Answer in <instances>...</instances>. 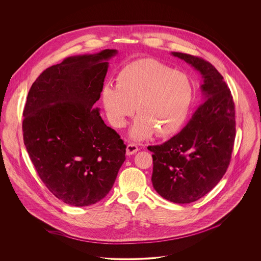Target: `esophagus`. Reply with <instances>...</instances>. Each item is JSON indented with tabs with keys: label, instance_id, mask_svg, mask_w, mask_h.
<instances>
[{
	"label": "esophagus",
	"instance_id": "esophagus-1",
	"mask_svg": "<svg viewBox=\"0 0 261 261\" xmlns=\"http://www.w3.org/2000/svg\"><path fill=\"white\" fill-rule=\"evenodd\" d=\"M138 150H139V147L135 144H129L126 146V154L128 155L136 153Z\"/></svg>",
	"mask_w": 261,
	"mask_h": 261
}]
</instances>
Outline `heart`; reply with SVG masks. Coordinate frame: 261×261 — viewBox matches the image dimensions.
I'll return each instance as SVG.
<instances>
[{
  "label": "heart",
  "mask_w": 261,
  "mask_h": 261,
  "mask_svg": "<svg viewBox=\"0 0 261 261\" xmlns=\"http://www.w3.org/2000/svg\"><path fill=\"white\" fill-rule=\"evenodd\" d=\"M115 82L103 86L101 102L117 128L126 124L136 105L138 116L129 130L133 140H146L154 132L159 137L174 135L186 121L194 88L185 73L156 59L143 58L124 65Z\"/></svg>",
  "instance_id": "obj_1"
}]
</instances>
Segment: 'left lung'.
I'll return each mask as SVG.
<instances>
[{"label": "left lung", "mask_w": 261, "mask_h": 261, "mask_svg": "<svg viewBox=\"0 0 261 261\" xmlns=\"http://www.w3.org/2000/svg\"><path fill=\"white\" fill-rule=\"evenodd\" d=\"M172 54L201 73L204 100L178 135L148 149L152 152L154 190L171 202L186 204L209 193L226 173L236 133L235 108L223 76L210 62L185 53Z\"/></svg>", "instance_id": "left-lung-1"}]
</instances>
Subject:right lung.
<instances>
[{"instance_id": "right-lung-1", "label": "right lung", "mask_w": 261, "mask_h": 261, "mask_svg": "<svg viewBox=\"0 0 261 261\" xmlns=\"http://www.w3.org/2000/svg\"><path fill=\"white\" fill-rule=\"evenodd\" d=\"M117 53L64 59L39 75L24 108L23 138L38 175L64 203L95 204L112 190L125 160V145L94 103Z\"/></svg>"}]
</instances>
